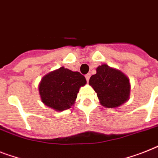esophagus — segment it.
<instances>
[{
  "label": "esophagus",
  "instance_id": "esophagus-1",
  "mask_svg": "<svg viewBox=\"0 0 158 158\" xmlns=\"http://www.w3.org/2000/svg\"><path fill=\"white\" fill-rule=\"evenodd\" d=\"M89 78H90V74L88 73L85 75V79H86L87 81H89Z\"/></svg>",
  "mask_w": 158,
  "mask_h": 158
}]
</instances>
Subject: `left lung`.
<instances>
[{
  "label": "left lung",
  "mask_w": 158,
  "mask_h": 158,
  "mask_svg": "<svg viewBox=\"0 0 158 158\" xmlns=\"http://www.w3.org/2000/svg\"><path fill=\"white\" fill-rule=\"evenodd\" d=\"M96 71V74L91 76L89 84L97 93L101 105L115 108L128 100L131 86L125 74L105 64L98 66Z\"/></svg>",
  "instance_id": "left-lung-1"
}]
</instances>
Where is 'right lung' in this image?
Listing matches in <instances>:
<instances>
[{
    "instance_id": "add662e5",
    "label": "right lung",
    "mask_w": 158,
    "mask_h": 158,
    "mask_svg": "<svg viewBox=\"0 0 158 158\" xmlns=\"http://www.w3.org/2000/svg\"><path fill=\"white\" fill-rule=\"evenodd\" d=\"M85 84V77L79 72L61 67L42 78L39 91L45 105L56 111H63L73 106L79 89Z\"/></svg>"
}]
</instances>
